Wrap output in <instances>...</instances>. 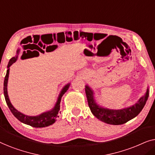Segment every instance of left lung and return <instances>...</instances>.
<instances>
[{"label":"left lung","instance_id":"left-lung-1","mask_svg":"<svg viewBox=\"0 0 155 155\" xmlns=\"http://www.w3.org/2000/svg\"><path fill=\"white\" fill-rule=\"evenodd\" d=\"M85 93L89 107L93 115L101 121L111 125L124 124L137 116L143 109L149 97V91L147 89L145 96L141 97L139 101L132 107L123 109L114 110L106 109L97 105L94 99L93 91L88 85L85 86Z\"/></svg>","mask_w":155,"mask_h":155}]
</instances>
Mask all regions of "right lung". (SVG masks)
<instances>
[{"label": "right lung", "mask_w": 155, "mask_h": 155, "mask_svg": "<svg viewBox=\"0 0 155 155\" xmlns=\"http://www.w3.org/2000/svg\"><path fill=\"white\" fill-rule=\"evenodd\" d=\"M19 52H20V49H18L17 51V56L10 59L9 63L8 65V70L7 73H6L5 80H4V84H3V92H4V96H5V99L7 103L8 107H9L10 111L12 112V114L18 118V119L21 121L23 124H25L29 126H31L35 128H43V127H46L50 126L54 124L56 121V118H58V115L61 114L60 112V103L61 101V98H62L63 95L66 92V91L68 89L70 86V83L65 85L64 87L63 88V90H61V92L59 94V97L57 100V102L56 103V105L54 107V109L51 111H48L47 112H44V113L40 114L39 116H29L27 115H25L22 113H20V111H18V110H16L13 107V106L12 105V104L10 103L9 97L8 95V91H7V86H8V76H9V68L10 67L12 63H14L17 61L18 57ZM44 53V52H42ZM26 54L25 51H24V54ZM26 54H27V53ZM39 55V53H38ZM23 56V55H22Z\"/></svg>", "instance_id": "1"}]
</instances>
